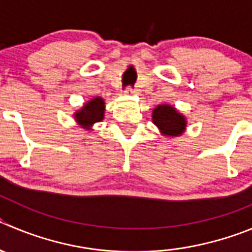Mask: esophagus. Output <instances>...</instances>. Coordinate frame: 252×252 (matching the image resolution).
Listing matches in <instances>:
<instances>
[{
    "label": "esophagus",
    "instance_id": "obj_1",
    "mask_svg": "<svg viewBox=\"0 0 252 252\" xmlns=\"http://www.w3.org/2000/svg\"><path fill=\"white\" fill-rule=\"evenodd\" d=\"M126 93L128 94V95H134V94H139L140 93V91L139 89H137V88H126Z\"/></svg>",
    "mask_w": 252,
    "mask_h": 252
}]
</instances>
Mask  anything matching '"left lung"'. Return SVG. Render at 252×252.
Returning <instances> with one entry per match:
<instances>
[{
    "label": "left lung",
    "mask_w": 252,
    "mask_h": 252,
    "mask_svg": "<svg viewBox=\"0 0 252 252\" xmlns=\"http://www.w3.org/2000/svg\"><path fill=\"white\" fill-rule=\"evenodd\" d=\"M152 121L165 137H179L187 130L185 115L170 104H159L153 109Z\"/></svg>",
    "instance_id": "1"
}]
</instances>
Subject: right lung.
<instances>
[{"instance_id": "add662e5", "label": "right lung", "mask_w": 252, "mask_h": 252, "mask_svg": "<svg viewBox=\"0 0 252 252\" xmlns=\"http://www.w3.org/2000/svg\"><path fill=\"white\" fill-rule=\"evenodd\" d=\"M105 102L102 97L91 98L83 104L81 109L76 110L73 117L77 123L87 130H93L92 126L104 119Z\"/></svg>"}]
</instances>
